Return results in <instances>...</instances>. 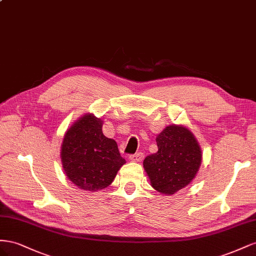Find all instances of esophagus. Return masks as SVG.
I'll list each match as a JSON object with an SVG mask.
<instances>
[{"instance_id":"1","label":"esophagus","mask_w":256,"mask_h":256,"mask_svg":"<svg viewBox=\"0 0 256 256\" xmlns=\"http://www.w3.org/2000/svg\"><path fill=\"white\" fill-rule=\"evenodd\" d=\"M144 158L142 153H135V154L130 156V160H133V162H142V160Z\"/></svg>"}]
</instances>
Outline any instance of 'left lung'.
<instances>
[{
	"mask_svg": "<svg viewBox=\"0 0 256 256\" xmlns=\"http://www.w3.org/2000/svg\"><path fill=\"white\" fill-rule=\"evenodd\" d=\"M158 152L144 160L152 188L172 195L195 178L202 164V149L193 133L182 126H166L156 136Z\"/></svg>",
	"mask_w": 256,
	"mask_h": 256,
	"instance_id": "8db88e82",
	"label": "left lung"
}]
</instances>
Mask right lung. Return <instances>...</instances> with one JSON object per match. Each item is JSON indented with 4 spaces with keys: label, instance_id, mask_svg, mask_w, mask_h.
Instances as JSON below:
<instances>
[{
    "label": "right lung",
    "instance_id": "1",
    "mask_svg": "<svg viewBox=\"0 0 256 256\" xmlns=\"http://www.w3.org/2000/svg\"><path fill=\"white\" fill-rule=\"evenodd\" d=\"M103 121L86 114L66 130L61 160L66 177L79 188L96 192L112 184L126 164L118 144L102 130Z\"/></svg>",
    "mask_w": 256,
    "mask_h": 256
}]
</instances>
